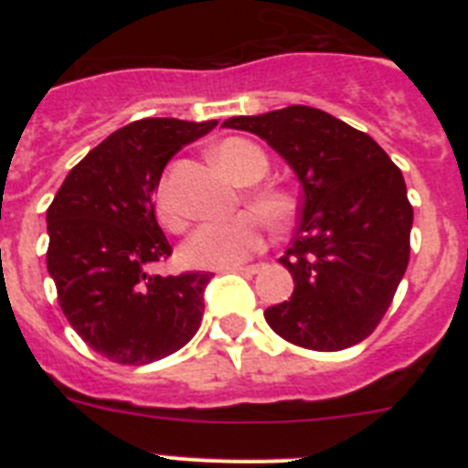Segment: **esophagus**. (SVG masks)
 I'll use <instances>...</instances> for the list:
<instances>
[{
  "instance_id": "esophagus-1",
  "label": "esophagus",
  "mask_w": 468,
  "mask_h": 468,
  "mask_svg": "<svg viewBox=\"0 0 468 468\" xmlns=\"http://www.w3.org/2000/svg\"><path fill=\"white\" fill-rule=\"evenodd\" d=\"M227 270H237L243 271V274H258L262 270V264H248V267H227Z\"/></svg>"
}]
</instances>
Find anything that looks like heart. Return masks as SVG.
<instances>
[{
  "instance_id": "1",
  "label": "heart",
  "mask_w": 468,
  "mask_h": 468,
  "mask_svg": "<svg viewBox=\"0 0 468 468\" xmlns=\"http://www.w3.org/2000/svg\"><path fill=\"white\" fill-rule=\"evenodd\" d=\"M213 159L218 166L237 183L253 185L267 173V156L258 144L243 138H227L213 147ZM267 222H283L292 213V198L283 189H255L248 198ZM156 206L168 227H180V215L171 201L166 185L156 194ZM255 213H239L227 220H213L198 225L183 246V255L192 267L204 270H227L237 267L243 260L258 253L264 243V222Z\"/></svg>"
}]
</instances>
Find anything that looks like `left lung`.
<instances>
[{"label":"left lung","instance_id":"1","mask_svg":"<svg viewBox=\"0 0 468 468\" xmlns=\"http://www.w3.org/2000/svg\"><path fill=\"white\" fill-rule=\"evenodd\" d=\"M267 140L302 185L300 225L279 260L295 291L264 312L283 340L340 351L378 328L410 260L412 206L400 168L363 131L291 105L222 123Z\"/></svg>","mask_w":468,"mask_h":468}]
</instances>
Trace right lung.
I'll return each instance as SVG.
<instances>
[{
    "mask_svg": "<svg viewBox=\"0 0 468 468\" xmlns=\"http://www.w3.org/2000/svg\"><path fill=\"white\" fill-rule=\"evenodd\" d=\"M218 122L140 119L68 173L47 210V267L81 340L122 366L183 349L201 325L210 274H147L171 255L154 192L173 154Z\"/></svg>",
    "mask_w": 468,
    "mask_h": 468,
    "instance_id": "right-lung-1",
    "label": "right lung"
}]
</instances>
